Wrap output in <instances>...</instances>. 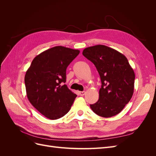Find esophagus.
Returning a JSON list of instances; mask_svg holds the SVG:
<instances>
[{
	"mask_svg": "<svg viewBox=\"0 0 156 156\" xmlns=\"http://www.w3.org/2000/svg\"><path fill=\"white\" fill-rule=\"evenodd\" d=\"M85 91H83V92H79V94H80V96H84V94H85Z\"/></svg>",
	"mask_w": 156,
	"mask_h": 156,
	"instance_id": "esophagus-1",
	"label": "esophagus"
}]
</instances>
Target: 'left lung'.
<instances>
[{"instance_id":"left-lung-1","label":"left lung","mask_w":156,"mask_h":156,"mask_svg":"<svg viewBox=\"0 0 156 156\" xmlns=\"http://www.w3.org/2000/svg\"><path fill=\"white\" fill-rule=\"evenodd\" d=\"M83 55L95 65L101 81L99 100L90 105L92 110L105 118L119 114L134 91L135 73L128 60L120 52L103 45L85 48Z\"/></svg>"}]
</instances>
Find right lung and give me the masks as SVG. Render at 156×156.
<instances>
[{
    "mask_svg": "<svg viewBox=\"0 0 156 156\" xmlns=\"http://www.w3.org/2000/svg\"><path fill=\"white\" fill-rule=\"evenodd\" d=\"M79 50L62 46L49 49L33 59L25 76L27 96L41 114L51 120L64 116L77 95L64 84L66 68Z\"/></svg>",
    "mask_w": 156,
    "mask_h": 156,
    "instance_id": "1",
    "label": "right lung"
}]
</instances>
